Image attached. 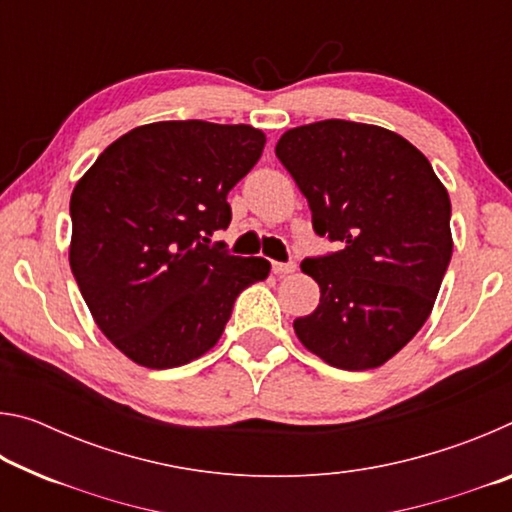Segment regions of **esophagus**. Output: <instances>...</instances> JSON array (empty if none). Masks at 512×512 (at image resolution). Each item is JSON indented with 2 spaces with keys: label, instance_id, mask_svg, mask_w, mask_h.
<instances>
[{
  "label": "esophagus",
  "instance_id": "34e87169",
  "mask_svg": "<svg viewBox=\"0 0 512 512\" xmlns=\"http://www.w3.org/2000/svg\"><path fill=\"white\" fill-rule=\"evenodd\" d=\"M296 262H273V273L277 275H289L296 271Z\"/></svg>",
  "mask_w": 512,
  "mask_h": 512
}]
</instances>
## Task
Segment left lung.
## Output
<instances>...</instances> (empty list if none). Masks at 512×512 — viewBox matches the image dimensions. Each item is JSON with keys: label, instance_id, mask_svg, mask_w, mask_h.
Listing matches in <instances>:
<instances>
[{"label": "left lung", "instance_id": "obj_1", "mask_svg": "<svg viewBox=\"0 0 512 512\" xmlns=\"http://www.w3.org/2000/svg\"><path fill=\"white\" fill-rule=\"evenodd\" d=\"M275 155L316 235L339 241L300 264L320 287L318 307L293 320L300 343L341 370L384 366L429 318L452 259L445 185L409 140L357 121L291 128Z\"/></svg>", "mask_w": 512, "mask_h": 512}]
</instances>
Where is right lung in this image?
<instances>
[{
  "label": "right lung",
  "mask_w": 512,
  "mask_h": 512,
  "mask_svg": "<svg viewBox=\"0 0 512 512\" xmlns=\"http://www.w3.org/2000/svg\"><path fill=\"white\" fill-rule=\"evenodd\" d=\"M264 144L246 124L155 121L112 142L76 183L69 266L94 323L131 361L164 370L203 357L239 293L268 277L264 257L210 246Z\"/></svg>",
  "instance_id": "add662e5"
}]
</instances>
